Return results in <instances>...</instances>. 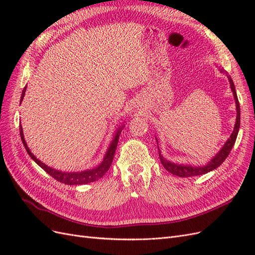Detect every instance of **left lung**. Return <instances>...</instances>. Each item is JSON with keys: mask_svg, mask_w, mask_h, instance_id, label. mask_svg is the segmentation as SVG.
<instances>
[{"mask_svg": "<svg viewBox=\"0 0 255 255\" xmlns=\"http://www.w3.org/2000/svg\"><path fill=\"white\" fill-rule=\"evenodd\" d=\"M221 72H225V71H223V69H221ZM227 76L229 79L230 87H231V90H232V92H233L235 104H236V122H235L234 129H233L232 134H231V136L229 137V139L226 141V143L222 145V148L219 150V152L216 154V155L213 158L208 160V163H206L203 166H192V165H189V164L173 163V161L168 160L163 155H161L159 148H158V154H159V158H160L161 164H163V166H164L166 170H168L173 175L181 176V177H188V176L202 175V174H205V173L210 172V171H213L214 169L218 168L223 163V161H225V159L229 156L231 150H232L233 145L236 141L239 127H241V107H239V102H238V99H237V95H236V91H235V86H234L233 80L231 79L230 75H227ZM156 141H157V139H156ZM157 146H158V143H157Z\"/></svg>", "mask_w": 255, "mask_h": 255, "instance_id": "obj_1", "label": "left lung"}]
</instances>
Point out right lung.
I'll return each mask as SVG.
<instances>
[{
  "instance_id": "add662e5",
  "label": "right lung",
  "mask_w": 255,
  "mask_h": 255,
  "mask_svg": "<svg viewBox=\"0 0 255 255\" xmlns=\"http://www.w3.org/2000/svg\"><path fill=\"white\" fill-rule=\"evenodd\" d=\"M25 91H26V86L24 87V89L22 90V96H21V102L23 98H24L25 95ZM125 128V123L121 127H119L117 129H116V133L114 135L113 140L109 146V149H107L104 158L101 161V164H99L97 167L95 168H91V169H87V170H84V171H79V172H66V171H59L56 170V169L51 168L49 166H47L45 164H43L42 161H40L38 159L34 154L30 152V150L28 149V146L26 144V141L24 139V135H23V129L22 127L20 126V136H21V139L23 144H24V148L27 151L28 155L30 156L35 163L37 165H39L43 170L49 173L52 177H54L56 181L63 183V184H67V185H83V184H88L91 182H95L98 181L99 179H101V177L109 171V169L112 165V161L114 159V155H115V152L116 149H117V144H118V140H119V136L121 134V130Z\"/></svg>"
}]
</instances>
